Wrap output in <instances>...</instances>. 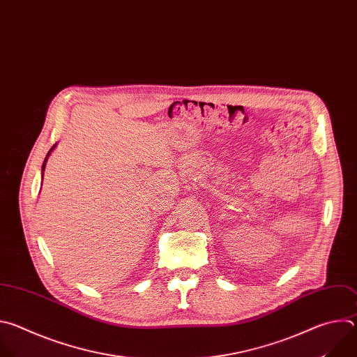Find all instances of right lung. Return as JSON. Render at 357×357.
I'll list each match as a JSON object with an SVG mask.
<instances>
[{"mask_svg":"<svg viewBox=\"0 0 357 357\" xmlns=\"http://www.w3.org/2000/svg\"><path fill=\"white\" fill-rule=\"evenodd\" d=\"M54 148H56V145H54V146H53V148H52V149L47 152V155H46V158H45V162H43V165H42V180H43V172H45V167H46V162H47V158L50 156V153L53 152V149H54Z\"/></svg>","mask_w":357,"mask_h":357,"instance_id":"obj_1","label":"right lung"}]
</instances>
